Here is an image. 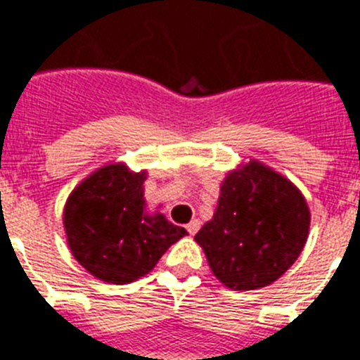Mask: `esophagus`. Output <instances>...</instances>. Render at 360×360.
Here are the masks:
<instances>
[{
	"instance_id": "34e87169",
	"label": "esophagus",
	"mask_w": 360,
	"mask_h": 360,
	"mask_svg": "<svg viewBox=\"0 0 360 360\" xmlns=\"http://www.w3.org/2000/svg\"><path fill=\"white\" fill-rule=\"evenodd\" d=\"M186 229H187V232H189L191 236H195L196 232L200 231V221H198V219H191Z\"/></svg>"
}]
</instances>
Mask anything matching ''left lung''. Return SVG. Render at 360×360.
Wrapping results in <instances>:
<instances>
[{
  "mask_svg": "<svg viewBox=\"0 0 360 360\" xmlns=\"http://www.w3.org/2000/svg\"><path fill=\"white\" fill-rule=\"evenodd\" d=\"M310 227V211L297 187L250 162L229 173L211 221L195 236L212 274L232 290L274 283L294 265Z\"/></svg>",
  "mask_w": 360,
  "mask_h": 360,
  "instance_id": "1",
  "label": "left lung"
}]
</instances>
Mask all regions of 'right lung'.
<instances>
[{"label": "right lung", "mask_w": 360, "mask_h": 360, "mask_svg": "<svg viewBox=\"0 0 360 360\" xmlns=\"http://www.w3.org/2000/svg\"><path fill=\"white\" fill-rule=\"evenodd\" d=\"M146 173L122 164L101 167L79 184L65 207L72 254L91 276L124 285L148 274L187 232L162 214H146Z\"/></svg>", "instance_id": "right-lung-1"}]
</instances>
